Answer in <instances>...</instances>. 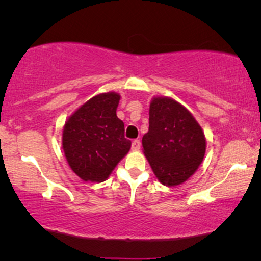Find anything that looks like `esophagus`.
<instances>
[{
    "label": "esophagus",
    "instance_id": "34e87169",
    "mask_svg": "<svg viewBox=\"0 0 261 261\" xmlns=\"http://www.w3.org/2000/svg\"><path fill=\"white\" fill-rule=\"evenodd\" d=\"M140 147H141V142L140 140H138V139L132 142V149H133V151H139Z\"/></svg>",
    "mask_w": 261,
    "mask_h": 261
}]
</instances>
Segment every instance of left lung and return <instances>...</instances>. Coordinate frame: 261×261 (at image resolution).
Returning <instances> with one entry per match:
<instances>
[{
	"mask_svg": "<svg viewBox=\"0 0 261 261\" xmlns=\"http://www.w3.org/2000/svg\"><path fill=\"white\" fill-rule=\"evenodd\" d=\"M142 147L160 183L174 187L201 165L205 138L185 107L172 98L155 97L149 106V127L142 137Z\"/></svg>",
	"mask_w": 261,
	"mask_h": 261,
	"instance_id": "8db88e82",
	"label": "left lung"
}]
</instances>
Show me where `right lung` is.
I'll use <instances>...</instances> for the list:
<instances>
[{
  "label": "right lung",
  "instance_id": "1",
  "mask_svg": "<svg viewBox=\"0 0 261 261\" xmlns=\"http://www.w3.org/2000/svg\"><path fill=\"white\" fill-rule=\"evenodd\" d=\"M120 95L95 96L77 109L63 130V148L74 173L88 181H105L129 151L124 123L116 116Z\"/></svg>",
  "mask_w": 261,
  "mask_h": 261
}]
</instances>
